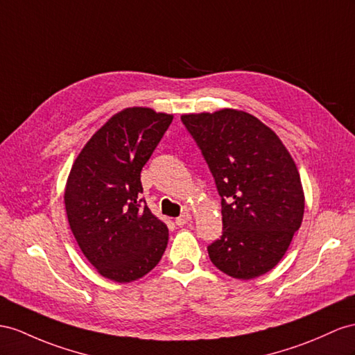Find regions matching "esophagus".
<instances>
[{"label": "esophagus", "instance_id": "34e87169", "mask_svg": "<svg viewBox=\"0 0 355 355\" xmlns=\"http://www.w3.org/2000/svg\"><path fill=\"white\" fill-rule=\"evenodd\" d=\"M190 219H192V216H190V213H189V211H184V213L181 214L180 217H177V219H175V223H177L178 226H184Z\"/></svg>", "mask_w": 355, "mask_h": 355}]
</instances>
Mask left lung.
<instances>
[{"label":"left lung","mask_w":355,"mask_h":355,"mask_svg":"<svg viewBox=\"0 0 355 355\" xmlns=\"http://www.w3.org/2000/svg\"><path fill=\"white\" fill-rule=\"evenodd\" d=\"M222 198L223 232L208 246L213 264L235 279L266 275L284 258L304 213L298 169L279 136L235 109L186 114Z\"/></svg>","instance_id":"obj_1"}]
</instances>
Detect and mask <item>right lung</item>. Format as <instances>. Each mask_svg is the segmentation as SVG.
Returning <instances> with one entry per match:
<instances>
[{"label":"right lung","mask_w":355,"mask_h":355,"mask_svg":"<svg viewBox=\"0 0 355 355\" xmlns=\"http://www.w3.org/2000/svg\"><path fill=\"white\" fill-rule=\"evenodd\" d=\"M172 118L150 107L115 114L91 136L67 178L70 230L91 266L118 284L147 275L168 246V226L139 195L141 171Z\"/></svg>","instance_id":"obj_1"}]
</instances>
